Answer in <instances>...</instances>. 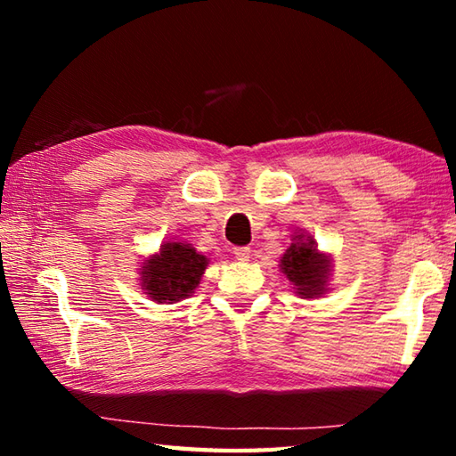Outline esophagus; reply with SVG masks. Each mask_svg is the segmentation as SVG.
<instances>
[{"label":"esophagus","instance_id":"esophagus-1","mask_svg":"<svg viewBox=\"0 0 456 456\" xmlns=\"http://www.w3.org/2000/svg\"><path fill=\"white\" fill-rule=\"evenodd\" d=\"M233 256H235V259H239V261H249L251 249H249V247H235Z\"/></svg>","mask_w":456,"mask_h":456}]
</instances>
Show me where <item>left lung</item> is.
Masks as SVG:
<instances>
[{
    "instance_id": "left-lung-1",
    "label": "left lung",
    "mask_w": 456,
    "mask_h": 456,
    "mask_svg": "<svg viewBox=\"0 0 456 456\" xmlns=\"http://www.w3.org/2000/svg\"><path fill=\"white\" fill-rule=\"evenodd\" d=\"M281 269L296 285L299 296L314 297L326 289L330 261L326 256H322L312 239L304 241L302 235H297V241H293L289 249L283 253Z\"/></svg>"
}]
</instances>
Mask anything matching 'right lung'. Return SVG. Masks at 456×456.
I'll use <instances>...</instances> for the list:
<instances>
[{"label": "right lung", "mask_w": 456, "mask_h": 456, "mask_svg": "<svg viewBox=\"0 0 456 456\" xmlns=\"http://www.w3.org/2000/svg\"><path fill=\"white\" fill-rule=\"evenodd\" d=\"M207 269V257L191 245L165 243L159 256L146 259L142 288L154 302H179L195 291Z\"/></svg>", "instance_id": "obj_1"}]
</instances>
